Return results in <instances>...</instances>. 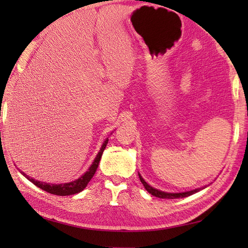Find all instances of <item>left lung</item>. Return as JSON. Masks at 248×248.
Returning <instances> with one entry per match:
<instances>
[{"instance_id": "left-lung-1", "label": "left lung", "mask_w": 248, "mask_h": 248, "mask_svg": "<svg viewBox=\"0 0 248 248\" xmlns=\"http://www.w3.org/2000/svg\"><path fill=\"white\" fill-rule=\"evenodd\" d=\"M140 176V182L143 183V186H145V188L148 191L151 195H154V196L155 197H159V198H167V199H176V198H183V197H187V196H191V195L195 194L199 192L200 189L204 188L205 186L202 187V188H196V189H193V191H188V192H182V193H166V192H162V191H159V189L156 188H154L152 186H150L148 183H147L143 178H141V176L139 173Z\"/></svg>"}]
</instances>
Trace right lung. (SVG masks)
<instances>
[{
  "label": "right lung",
  "instance_id": "add662e5",
  "mask_svg": "<svg viewBox=\"0 0 248 248\" xmlns=\"http://www.w3.org/2000/svg\"><path fill=\"white\" fill-rule=\"evenodd\" d=\"M108 139H107L104 140V143L102 144L101 148H100V151L98 152L97 156L94 157V160L93 162V164L91 165V167L88 168L87 171L84 173L83 176H81L77 180L69 182V183H62V184H50V183H46V182H41V181H37L35 179L29 177L26 173H24L23 171H21L19 170V171L22 173V175L30 180L31 183H34L36 186H38L39 188L44 189V191L48 192L50 194L53 195H57V196H68V195H73V194H78L82 192L84 188L87 186L88 182L91 181V179L93 177L94 173H96V170L99 165V162L101 160V156L103 151L105 149V147L108 145Z\"/></svg>",
  "mask_w": 248,
  "mask_h": 248
}]
</instances>
